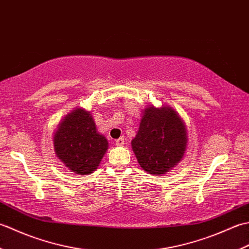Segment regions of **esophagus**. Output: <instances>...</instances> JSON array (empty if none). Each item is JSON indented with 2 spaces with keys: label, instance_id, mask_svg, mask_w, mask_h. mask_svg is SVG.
Instances as JSON below:
<instances>
[{
  "label": "esophagus",
  "instance_id": "34e87169",
  "mask_svg": "<svg viewBox=\"0 0 249 249\" xmlns=\"http://www.w3.org/2000/svg\"><path fill=\"white\" fill-rule=\"evenodd\" d=\"M124 142H125L124 137H120L119 139L115 140V145L116 146H122V145H124Z\"/></svg>",
  "mask_w": 249,
  "mask_h": 249
}]
</instances>
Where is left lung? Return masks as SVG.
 <instances>
[{
  "mask_svg": "<svg viewBox=\"0 0 249 249\" xmlns=\"http://www.w3.org/2000/svg\"><path fill=\"white\" fill-rule=\"evenodd\" d=\"M187 142L186 125L177 111L152 105L143 110L131 149L144 171L163 176L182 160Z\"/></svg>",
  "mask_w": 249,
  "mask_h": 249,
  "instance_id": "obj_1",
  "label": "left lung"
}]
</instances>
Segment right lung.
<instances>
[{
  "mask_svg": "<svg viewBox=\"0 0 249 249\" xmlns=\"http://www.w3.org/2000/svg\"><path fill=\"white\" fill-rule=\"evenodd\" d=\"M108 140L96 128L89 111L75 108L57 124L53 134L56 157L78 176H88L99 166Z\"/></svg>",
  "mask_w": 249,
  "mask_h": 249,
  "instance_id": "obj_1",
  "label": "right lung"
}]
</instances>
